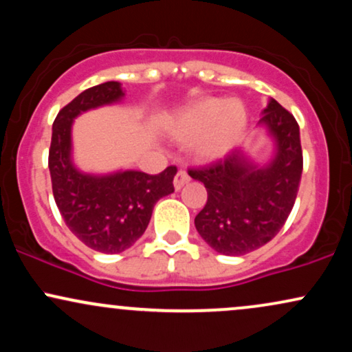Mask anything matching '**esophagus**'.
<instances>
[{"mask_svg":"<svg viewBox=\"0 0 352 352\" xmlns=\"http://www.w3.org/2000/svg\"><path fill=\"white\" fill-rule=\"evenodd\" d=\"M188 182H190L188 173L185 170H179V172H177L175 179H173V187H175V190H180L182 187H184V185H187Z\"/></svg>","mask_w":352,"mask_h":352,"instance_id":"esophagus-1","label":"esophagus"}]
</instances>
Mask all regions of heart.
Masks as SVG:
<instances>
[{
    "label": "heart",
    "mask_w": 352,
    "mask_h": 352,
    "mask_svg": "<svg viewBox=\"0 0 352 352\" xmlns=\"http://www.w3.org/2000/svg\"><path fill=\"white\" fill-rule=\"evenodd\" d=\"M248 114L236 99H204L168 120V134L179 144L192 145L197 160L213 164L233 152L243 137Z\"/></svg>",
    "instance_id": "1"
}]
</instances>
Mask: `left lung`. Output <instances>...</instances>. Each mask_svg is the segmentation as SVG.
Wrapping results in <instances>:
<instances>
[{"instance_id": "obj_1", "label": "left lung", "mask_w": 352, "mask_h": 352, "mask_svg": "<svg viewBox=\"0 0 352 352\" xmlns=\"http://www.w3.org/2000/svg\"><path fill=\"white\" fill-rule=\"evenodd\" d=\"M258 127L273 142L266 162H254L243 148L210 167L190 170L207 188V204L195 228L210 248L241 256L268 243L292 213L302 172L300 127L274 99L261 111Z\"/></svg>"}]
</instances>
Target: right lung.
I'll use <instances>...</instances> for the list:
<instances>
[{
  "mask_svg": "<svg viewBox=\"0 0 352 352\" xmlns=\"http://www.w3.org/2000/svg\"><path fill=\"white\" fill-rule=\"evenodd\" d=\"M125 98L117 80L80 92L59 111L52 124L50 172L52 195L67 228L100 253H122L144 235L153 207L173 193L177 167L159 175L137 170L82 172L74 162L72 125L80 114L120 104Z\"/></svg>",
  "mask_w": 352,
  "mask_h": 352,
  "instance_id": "add662e5",
  "label": "right lung"
}]
</instances>
